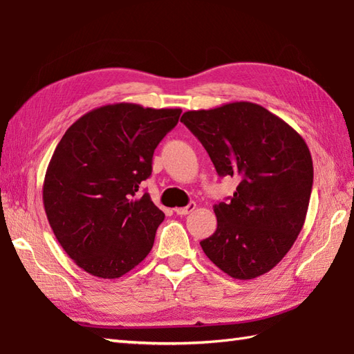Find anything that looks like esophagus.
<instances>
[{
    "mask_svg": "<svg viewBox=\"0 0 354 354\" xmlns=\"http://www.w3.org/2000/svg\"><path fill=\"white\" fill-rule=\"evenodd\" d=\"M195 209H197V204H195V203H189L186 207H177V209H174V210H176L177 215L183 216V215L191 214V212H194Z\"/></svg>",
    "mask_w": 354,
    "mask_h": 354,
    "instance_id": "obj_1",
    "label": "esophagus"
}]
</instances>
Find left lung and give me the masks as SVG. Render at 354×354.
I'll list each match as a JSON object with an SVG mask.
<instances>
[{
    "instance_id": "8db88e82",
    "label": "left lung",
    "mask_w": 354,
    "mask_h": 354,
    "mask_svg": "<svg viewBox=\"0 0 354 354\" xmlns=\"http://www.w3.org/2000/svg\"><path fill=\"white\" fill-rule=\"evenodd\" d=\"M182 121L221 177L239 180L214 206L218 227L204 253L227 276L256 279L286 256L308 214L313 163L308 144L277 115L250 101L187 111Z\"/></svg>"
}]
</instances>
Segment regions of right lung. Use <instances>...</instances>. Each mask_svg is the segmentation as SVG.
Returning <instances> with one entry per match:
<instances>
[{
    "mask_svg": "<svg viewBox=\"0 0 354 354\" xmlns=\"http://www.w3.org/2000/svg\"><path fill=\"white\" fill-rule=\"evenodd\" d=\"M180 113L107 104L78 118L60 139L45 172L44 207L62 248L86 272L118 279L151 251L165 214L140 183Z\"/></svg>",
    "mask_w": 354,
    "mask_h": 354,
    "instance_id": "add662e5",
    "label": "right lung"
}]
</instances>
